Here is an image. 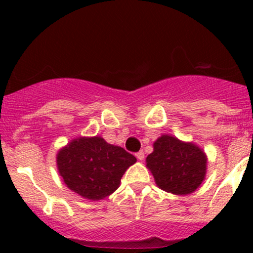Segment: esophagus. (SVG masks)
<instances>
[{
  "label": "esophagus",
  "mask_w": 253,
  "mask_h": 253,
  "mask_svg": "<svg viewBox=\"0 0 253 253\" xmlns=\"http://www.w3.org/2000/svg\"><path fill=\"white\" fill-rule=\"evenodd\" d=\"M136 157H137V159L139 160V162H142V160L144 159V153H143L142 150H141V152H138V153H137V154H136Z\"/></svg>",
  "instance_id": "obj_1"
}]
</instances>
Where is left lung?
<instances>
[{"mask_svg":"<svg viewBox=\"0 0 253 253\" xmlns=\"http://www.w3.org/2000/svg\"><path fill=\"white\" fill-rule=\"evenodd\" d=\"M207 160L205 150L195 143L162 134L153 143V152L145 163L158 187L172 195L186 196L205 181Z\"/></svg>","mask_w":253,"mask_h":253,"instance_id":"1","label":"left lung"}]
</instances>
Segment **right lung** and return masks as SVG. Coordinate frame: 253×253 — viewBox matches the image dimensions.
Wrapping results in <instances>:
<instances>
[{
  "label": "right lung",
  "mask_w": 253,
  "mask_h": 253,
  "mask_svg": "<svg viewBox=\"0 0 253 253\" xmlns=\"http://www.w3.org/2000/svg\"><path fill=\"white\" fill-rule=\"evenodd\" d=\"M136 158L103 137H78L56 155L58 174L65 185L84 200L99 201L119 188L122 175Z\"/></svg>",
  "instance_id": "right-lung-1"
}]
</instances>
